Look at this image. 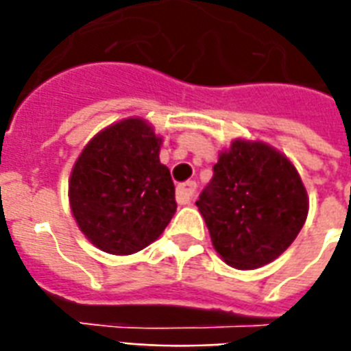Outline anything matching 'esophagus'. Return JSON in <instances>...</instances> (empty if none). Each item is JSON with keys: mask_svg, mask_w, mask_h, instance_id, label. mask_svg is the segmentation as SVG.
I'll list each match as a JSON object with an SVG mask.
<instances>
[{"mask_svg": "<svg viewBox=\"0 0 351 351\" xmlns=\"http://www.w3.org/2000/svg\"><path fill=\"white\" fill-rule=\"evenodd\" d=\"M197 195V184L195 182H186L176 187V200L178 204H191L193 197Z\"/></svg>", "mask_w": 351, "mask_h": 351, "instance_id": "esophagus-1", "label": "esophagus"}]
</instances>
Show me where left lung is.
I'll list each match as a JSON object with an SVG mask.
<instances>
[{"instance_id":"left-lung-1","label":"left lung","mask_w":351,"mask_h":351,"mask_svg":"<svg viewBox=\"0 0 351 351\" xmlns=\"http://www.w3.org/2000/svg\"><path fill=\"white\" fill-rule=\"evenodd\" d=\"M197 206L222 261L237 269H255L291 245L310 202L295 165L282 153L237 138L219 154Z\"/></svg>"}]
</instances>
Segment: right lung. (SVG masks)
<instances>
[{
    "label": "right lung",
    "mask_w": 351,
    "mask_h": 351,
    "mask_svg": "<svg viewBox=\"0 0 351 351\" xmlns=\"http://www.w3.org/2000/svg\"><path fill=\"white\" fill-rule=\"evenodd\" d=\"M162 138L142 118L100 131L76 160L69 202L80 231L111 255H132L164 233L176 211L175 184L160 164Z\"/></svg>",
    "instance_id": "right-lung-1"
}]
</instances>
